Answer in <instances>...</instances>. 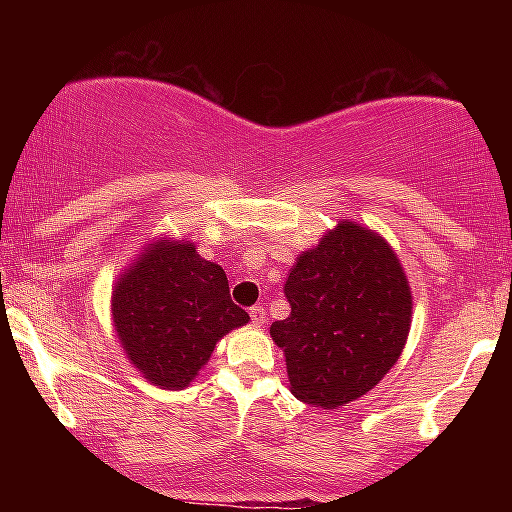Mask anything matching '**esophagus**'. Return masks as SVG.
<instances>
[{
    "mask_svg": "<svg viewBox=\"0 0 512 512\" xmlns=\"http://www.w3.org/2000/svg\"><path fill=\"white\" fill-rule=\"evenodd\" d=\"M249 317H251V324H254V326H263L265 324V319H268V317H265V310H263V307H251V310H249Z\"/></svg>",
    "mask_w": 512,
    "mask_h": 512,
    "instance_id": "esophagus-1",
    "label": "esophagus"
}]
</instances>
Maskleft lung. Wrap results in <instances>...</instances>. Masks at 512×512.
Wrapping results in <instances>:
<instances>
[{
	"label": "left lung",
	"instance_id": "1",
	"mask_svg": "<svg viewBox=\"0 0 512 512\" xmlns=\"http://www.w3.org/2000/svg\"><path fill=\"white\" fill-rule=\"evenodd\" d=\"M291 314L270 326L298 401L333 410L375 387L401 356L412 293L380 235L340 221L303 251L284 284Z\"/></svg>",
	"mask_w": 512,
	"mask_h": 512
}]
</instances>
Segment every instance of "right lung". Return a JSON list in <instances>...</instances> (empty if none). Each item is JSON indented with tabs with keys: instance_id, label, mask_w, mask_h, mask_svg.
<instances>
[{
	"instance_id": "obj_1",
	"label": "right lung",
	"mask_w": 512,
	"mask_h": 512,
	"mask_svg": "<svg viewBox=\"0 0 512 512\" xmlns=\"http://www.w3.org/2000/svg\"><path fill=\"white\" fill-rule=\"evenodd\" d=\"M111 317L128 361L160 389L188 387L216 342L249 324L221 265L172 237L149 244L118 277Z\"/></svg>"
}]
</instances>
